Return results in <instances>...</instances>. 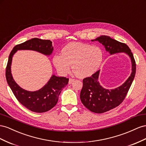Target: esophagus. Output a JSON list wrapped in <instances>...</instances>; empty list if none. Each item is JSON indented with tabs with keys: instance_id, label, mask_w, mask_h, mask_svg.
Masks as SVG:
<instances>
[{
	"instance_id": "obj_1",
	"label": "esophagus",
	"mask_w": 146,
	"mask_h": 146,
	"mask_svg": "<svg viewBox=\"0 0 146 146\" xmlns=\"http://www.w3.org/2000/svg\"><path fill=\"white\" fill-rule=\"evenodd\" d=\"M74 80H74V79H73V78H69V84H71L72 83Z\"/></svg>"
}]
</instances>
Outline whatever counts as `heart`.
I'll return each instance as SVG.
<instances>
[{
  "label": "heart",
  "instance_id": "b5f03b06",
  "mask_svg": "<svg viewBox=\"0 0 146 146\" xmlns=\"http://www.w3.org/2000/svg\"><path fill=\"white\" fill-rule=\"evenodd\" d=\"M103 52L98 46L80 42H71L63 47L61 54L53 57V64L62 75L70 72L72 65L76 76L85 78L92 76L100 67Z\"/></svg>",
  "mask_w": 146,
  "mask_h": 146
}]
</instances>
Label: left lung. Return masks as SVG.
I'll return each instance as SVG.
<instances>
[{
    "label": "left lung",
    "instance_id": "left-lung-1",
    "mask_svg": "<svg viewBox=\"0 0 146 146\" xmlns=\"http://www.w3.org/2000/svg\"><path fill=\"white\" fill-rule=\"evenodd\" d=\"M93 41H98L104 46L110 54L125 53L129 57L131 62V73L128 79L119 87L106 89L99 82L100 70L91 77L83 80V87L80 92V100L90 111L101 113L110 111L120 105L127 96L136 74V62L128 46L107 35H101Z\"/></svg>",
    "mask_w": 146,
    "mask_h": 146
}]
</instances>
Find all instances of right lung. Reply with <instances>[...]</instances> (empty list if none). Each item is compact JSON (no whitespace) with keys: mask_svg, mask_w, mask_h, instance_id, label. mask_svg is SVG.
<instances>
[{"mask_svg":"<svg viewBox=\"0 0 146 146\" xmlns=\"http://www.w3.org/2000/svg\"><path fill=\"white\" fill-rule=\"evenodd\" d=\"M18 50H33L50 56L53 51L52 42L34 38L16 45L9 55L5 72L8 84L16 98L22 105L34 112L42 113L49 111L57 104L59 95L62 88L68 85L69 78L52 75L48 82L37 91L30 92L21 88L15 82L11 71L12 58Z\"/></svg>","mask_w":146,"mask_h":146,"instance_id":"right-lung-1","label":"right lung"}]
</instances>
